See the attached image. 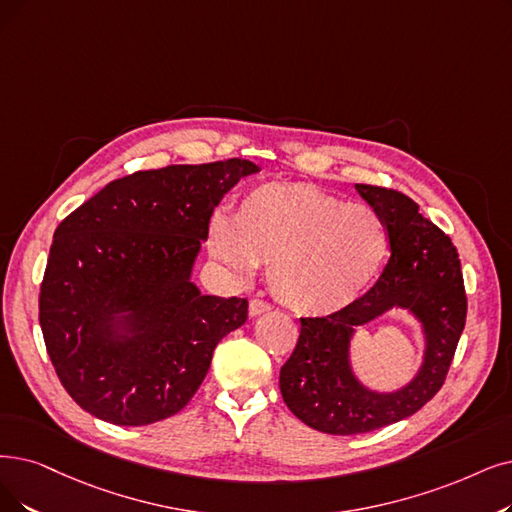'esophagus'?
Instances as JSON below:
<instances>
[{
  "label": "esophagus",
  "mask_w": 512,
  "mask_h": 512,
  "mask_svg": "<svg viewBox=\"0 0 512 512\" xmlns=\"http://www.w3.org/2000/svg\"><path fill=\"white\" fill-rule=\"evenodd\" d=\"M267 311H271V304H269L267 300H260V298H254V300L250 302V317H258V315H262V313H267Z\"/></svg>",
  "instance_id": "obj_1"
}]
</instances>
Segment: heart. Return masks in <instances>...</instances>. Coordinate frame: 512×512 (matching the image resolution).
I'll list each match as a JSON object with an SVG mask.
<instances>
[{"label":"heart","mask_w":512,"mask_h":512,"mask_svg":"<svg viewBox=\"0 0 512 512\" xmlns=\"http://www.w3.org/2000/svg\"><path fill=\"white\" fill-rule=\"evenodd\" d=\"M208 250L235 279L269 267L275 296L298 315L321 317L353 304L388 252L380 214L300 182L245 193L233 218L214 214Z\"/></svg>","instance_id":"b5f03b06"}]
</instances>
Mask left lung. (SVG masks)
Returning a JSON list of instances; mask_svg holds the SVG:
<instances>
[{
  "label": "left lung",
  "instance_id": "left-lung-1",
  "mask_svg": "<svg viewBox=\"0 0 512 512\" xmlns=\"http://www.w3.org/2000/svg\"><path fill=\"white\" fill-rule=\"evenodd\" d=\"M355 189L380 214L391 258L372 290L346 309L300 319L296 349L279 374L290 412L327 435L370 433L416 414L443 386L466 321L464 279L452 239L407 195L372 185ZM391 308H407L421 321L427 349L412 383L376 394L352 374L350 338L357 324Z\"/></svg>",
  "mask_w": 512,
  "mask_h": 512
}]
</instances>
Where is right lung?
Returning a JSON list of instances; mask_svg holds the SVG:
<instances>
[{"mask_svg": "<svg viewBox=\"0 0 512 512\" xmlns=\"http://www.w3.org/2000/svg\"><path fill=\"white\" fill-rule=\"evenodd\" d=\"M248 159L117 178L58 224L39 292L46 349L71 399L100 420L145 426L185 407L248 300L191 281L214 208Z\"/></svg>", "mask_w": 512, "mask_h": 512, "instance_id": "right-lung-1", "label": "right lung"}]
</instances>
